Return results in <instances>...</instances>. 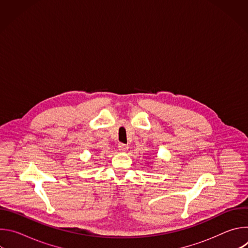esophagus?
<instances>
[{
    "label": "esophagus",
    "instance_id": "esophagus-1",
    "mask_svg": "<svg viewBox=\"0 0 248 248\" xmlns=\"http://www.w3.org/2000/svg\"><path fill=\"white\" fill-rule=\"evenodd\" d=\"M118 147H119V150H120L121 152H126L127 149H128V145H125V144H124V143H120Z\"/></svg>",
    "mask_w": 248,
    "mask_h": 248
}]
</instances>
